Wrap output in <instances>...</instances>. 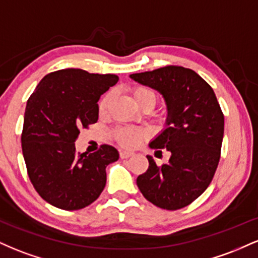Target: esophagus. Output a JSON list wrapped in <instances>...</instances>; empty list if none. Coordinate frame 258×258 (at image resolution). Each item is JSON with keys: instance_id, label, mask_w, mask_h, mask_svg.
<instances>
[{"instance_id": "34e87169", "label": "esophagus", "mask_w": 258, "mask_h": 258, "mask_svg": "<svg viewBox=\"0 0 258 258\" xmlns=\"http://www.w3.org/2000/svg\"><path fill=\"white\" fill-rule=\"evenodd\" d=\"M133 155V152H128V150H121L120 152V158L121 159H127L130 156Z\"/></svg>"}]
</instances>
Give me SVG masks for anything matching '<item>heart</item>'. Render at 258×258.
<instances>
[{
	"label": "heart",
	"instance_id": "heart-1",
	"mask_svg": "<svg viewBox=\"0 0 258 258\" xmlns=\"http://www.w3.org/2000/svg\"><path fill=\"white\" fill-rule=\"evenodd\" d=\"M132 97L135 99V102L137 103L139 106L143 103H150L153 106L155 105L156 96L155 91H153L152 88L146 87V86H136L131 90ZM111 93H106L103 96V98L99 100L98 103V110L100 114H104L108 110L109 104L111 102ZM146 137V132L141 128H135V127H117L114 130V138L121 144V146L127 147V148H135L137 147L143 138Z\"/></svg>",
	"mask_w": 258,
	"mask_h": 258
}]
</instances>
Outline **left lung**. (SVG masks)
I'll return each mask as SVG.
<instances>
[{"label": "left lung", "instance_id": "obj_1", "mask_svg": "<svg viewBox=\"0 0 258 258\" xmlns=\"http://www.w3.org/2000/svg\"><path fill=\"white\" fill-rule=\"evenodd\" d=\"M130 78L152 87L167 105L166 128L149 147L167 149L171 158L158 166L148 155V170L137 185L148 201L164 210L188 206L210 185L221 158L224 116L212 87L191 69L167 65Z\"/></svg>", "mask_w": 258, "mask_h": 258}]
</instances>
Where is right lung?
<instances>
[{"label":"right lung","mask_w":258,"mask_h":258,"mask_svg":"<svg viewBox=\"0 0 258 258\" xmlns=\"http://www.w3.org/2000/svg\"><path fill=\"white\" fill-rule=\"evenodd\" d=\"M119 81L112 74L64 69L41 80L28 99L22 149L29 178L43 200L73 211L98 199L106 183L105 167L119 159L103 144L92 154H78L80 128L98 120V100Z\"/></svg>","instance_id":"obj_1"}]
</instances>
